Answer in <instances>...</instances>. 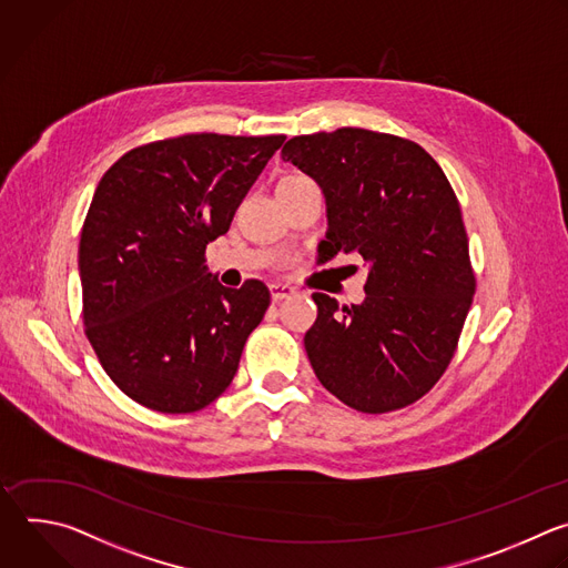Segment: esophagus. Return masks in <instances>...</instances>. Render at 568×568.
Segmentation results:
<instances>
[{"label":"esophagus","mask_w":568,"mask_h":568,"mask_svg":"<svg viewBox=\"0 0 568 568\" xmlns=\"http://www.w3.org/2000/svg\"><path fill=\"white\" fill-rule=\"evenodd\" d=\"M268 291H271V300L273 302H282V300H286V297H291L295 293V288L288 286V284H271Z\"/></svg>","instance_id":"34e87169"}]
</instances>
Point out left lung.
I'll return each instance as SVG.
<instances>
[{
	"instance_id": "1",
	"label": "left lung",
	"mask_w": 568,
	"mask_h": 568,
	"mask_svg": "<svg viewBox=\"0 0 568 568\" xmlns=\"http://www.w3.org/2000/svg\"><path fill=\"white\" fill-rule=\"evenodd\" d=\"M282 159L324 194L320 260L358 253L367 266L361 304L313 293L304 347L317 381L369 414L418 400L455 356L475 295L455 190L420 145L361 128L295 136Z\"/></svg>"
}]
</instances>
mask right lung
Wrapping results in <instances>:
<instances>
[{"label":"right lung","mask_w":568,"mask_h":568,"mask_svg":"<svg viewBox=\"0 0 568 568\" xmlns=\"http://www.w3.org/2000/svg\"><path fill=\"white\" fill-rule=\"evenodd\" d=\"M284 139L187 134L128 152L100 179L78 251L82 320L132 400L187 414L233 383L271 293L257 280L225 288L203 255Z\"/></svg>","instance_id":"right-lung-1"}]
</instances>
